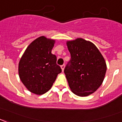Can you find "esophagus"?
Here are the masks:
<instances>
[{
	"label": "esophagus",
	"mask_w": 122,
	"mask_h": 122,
	"mask_svg": "<svg viewBox=\"0 0 122 122\" xmlns=\"http://www.w3.org/2000/svg\"><path fill=\"white\" fill-rule=\"evenodd\" d=\"M65 65H63L61 66V70H62V71H63V72L64 69H65Z\"/></svg>",
	"instance_id": "1"
}]
</instances>
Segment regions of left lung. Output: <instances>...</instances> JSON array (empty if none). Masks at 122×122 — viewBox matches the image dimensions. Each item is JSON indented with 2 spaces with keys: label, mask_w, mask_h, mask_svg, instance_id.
<instances>
[{
  "label": "left lung",
  "mask_w": 122,
  "mask_h": 122,
  "mask_svg": "<svg viewBox=\"0 0 122 122\" xmlns=\"http://www.w3.org/2000/svg\"><path fill=\"white\" fill-rule=\"evenodd\" d=\"M71 59L64 72L70 90L81 97L94 93L102 84L107 65L94 44L82 38L67 41Z\"/></svg>",
  "instance_id": "8db88e82"
}]
</instances>
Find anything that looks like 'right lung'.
Returning <instances> with one entry per match:
<instances>
[{
  "label": "right lung",
  "instance_id": "right-lung-1",
  "mask_svg": "<svg viewBox=\"0 0 122 122\" xmlns=\"http://www.w3.org/2000/svg\"><path fill=\"white\" fill-rule=\"evenodd\" d=\"M56 41L41 36L32 41L19 63L20 79L32 93L42 95L51 89L61 68L52 54Z\"/></svg>",
  "mask_w": 122,
  "mask_h": 122
}]
</instances>
